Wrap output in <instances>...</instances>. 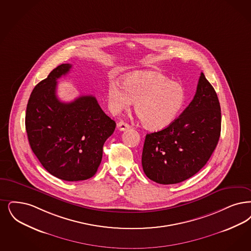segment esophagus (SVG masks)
Listing matches in <instances>:
<instances>
[{"mask_svg":"<svg viewBox=\"0 0 251 251\" xmlns=\"http://www.w3.org/2000/svg\"><path fill=\"white\" fill-rule=\"evenodd\" d=\"M117 127H118V129L121 130H127V129H130V126L128 124V123H126V122H124V121H120L118 124H117Z\"/></svg>","mask_w":251,"mask_h":251,"instance_id":"1","label":"esophagus"}]
</instances>
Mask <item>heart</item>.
I'll list each match as a JSON object with an SVG mask.
<instances>
[{
    "label": "heart",
    "instance_id": "b5f03b06",
    "mask_svg": "<svg viewBox=\"0 0 251 251\" xmlns=\"http://www.w3.org/2000/svg\"><path fill=\"white\" fill-rule=\"evenodd\" d=\"M107 99L115 114L135 101L134 108L144 124L151 130H161L177 118L186 102V93L179 84L161 74L134 72L125 75L122 83H108Z\"/></svg>",
    "mask_w": 251,
    "mask_h": 251
}]
</instances>
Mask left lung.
Segmentation results:
<instances>
[{"label": "left lung", "instance_id": "left-lung-1", "mask_svg": "<svg viewBox=\"0 0 251 251\" xmlns=\"http://www.w3.org/2000/svg\"><path fill=\"white\" fill-rule=\"evenodd\" d=\"M221 130L218 95L201 73L189 106L168 127L146 135L142 153L144 173L151 180L163 185L190 178L210 159Z\"/></svg>", "mask_w": 251, "mask_h": 251}]
</instances>
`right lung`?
<instances>
[{
	"label": "right lung",
	"instance_id": "add662e5",
	"mask_svg": "<svg viewBox=\"0 0 251 251\" xmlns=\"http://www.w3.org/2000/svg\"><path fill=\"white\" fill-rule=\"evenodd\" d=\"M71 68L69 63L60 64L34 87L25 125L30 149L46 170L62 180H86L98 170L103 144L116 122L92 95L71 102L58 99L57 80Z\"/></svg>",
	"mask_w": 251,
	"mask_h": 251
}]
</instances>
